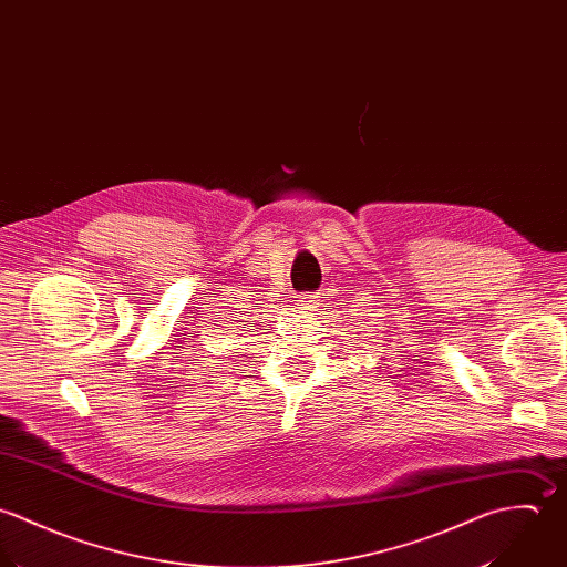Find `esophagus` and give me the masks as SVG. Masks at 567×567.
<instances>
[{
	"label": "esophagus",
	"mask_w": 567,
	"mask_h": 567,
	"mask_svg": "<svg viewBox=\"0 0 567 567\" xmlns=\"http://www.w3.org/2000/svg\"><path fill=\"white\" fill-rule=\"evenodd\" d=\"M296 305H298V309L302 311V313H316L318 309H320V298L316 296V293H302L298 300H296Z\"/></svg>",
	"instance_id": "34e87169"
}]
</instances>
